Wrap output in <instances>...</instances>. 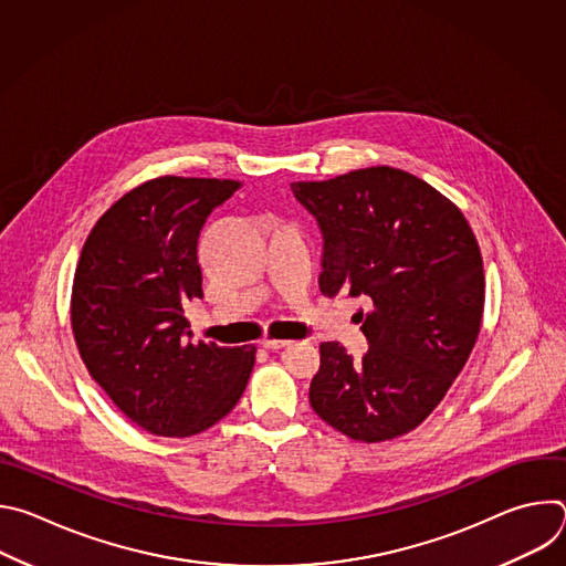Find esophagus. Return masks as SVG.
<instances>
[{"mask_svg":"<svg viewBox=\"0 0 566 566\" xmlns=\"http://www.w3.org/2000/svg\"><path fill=\"white\" fill-rule=\"evenodd\" d=\"M260 345H262L264 349H282V347H286L289 343H286V340H277V338H262Z\"/></svg>","mask_w":566,"mask_h":566,"instance_id":"esophagus-1","label":"esophagus"}]
</instances>
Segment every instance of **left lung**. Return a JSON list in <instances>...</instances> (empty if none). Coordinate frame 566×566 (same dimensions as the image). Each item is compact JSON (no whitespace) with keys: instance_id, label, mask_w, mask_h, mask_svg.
Returning a JSON list of instances; mask_svg holds the SVG:
<instances>
[{"instance_id":"left-lung-1","label":"left lung","mask_w":566,"mask_h":566,"mask_svg":"<svg viewBox=\"0 0 566 566\" xmlns=\"http://www.w3.org/2000/svg\"><path fill=\"white\" fill-rule=\"evenodd\" d=\"M325 239L319 291L367 297L369 349L319 345L308 400L354 441L419 428L463 369L481 327V251L463 212L423 179L387 166L291 184Z\"/></svg>"}]
</instances>
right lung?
<instances>
[{"mask_svg": "<svg viewBox=\"0 0 566 566\" xmlns=\"http://www.w3.org/2000/svg\"><path fill=\"white\" fill-rule=\"evenodd\" d=\"M232 179L158 177L92 228L71 291V329L92 378L138 428L192 437L241 398L255 347L192 345L184 304L201 297L197 239Z\"/></svg>", "mask_w": 566, "mask_h": 566, "instance_id": "add662e5", "label": "right lung"}]
</instances>
